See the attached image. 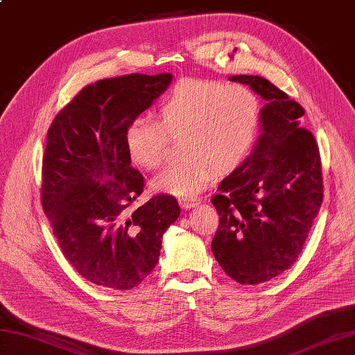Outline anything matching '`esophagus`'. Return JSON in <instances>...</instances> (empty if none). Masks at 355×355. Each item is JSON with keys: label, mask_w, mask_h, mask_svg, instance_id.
<instances>
[{"label": "esophagus", "mask_w": 355, "mask_h": 355, "mask_svg": "<svg viewBox=\"0 0 355 355\" xmlns=\"http://www.w3.org/2000/svg\"><path fill=\"white\" fill-rule=\"evenodd\" d=\"M200 198L198 197H193V198H180V206L183 209H191L200 205Z\"/></svg>", "instance_id": "obj_1"}]
</instances>
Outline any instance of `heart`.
Wrapping results in <instances>:
<instances>
[{"mask_svg": "<svg viewBox=\"0 0 355 355\" xmlns=\"http://www.w3.org/2000/svg\"><path fill=\"white\" fill-rule=\"evenodd\" d=\"M158 119L135 117L125 130L132 164L154 169L164 160L169 135H182V160L150 180L157 192L193 198L218 175L243 163L261 126V102L252 88L221 80L187 78L173 87Z\"/></svg>", "mask_w": 355, "mask_h": 355, "instance_id": "heart-1", "label": "heart"}]
</instances>
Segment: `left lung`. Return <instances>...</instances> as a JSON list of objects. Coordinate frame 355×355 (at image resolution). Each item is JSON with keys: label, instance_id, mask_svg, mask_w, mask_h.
I'll return each instance as SVG.
<instances>
[{"label": "left lung", "instance_id": "obj_1", "mask_svg": "<svg viewBox=\"0 0 355 355\" xmlns=\"http://www.w3.org/2000/svg\"><path fill=\"white\" fill-rule=\"evenodd\" d=\"M267 103L253 153L218 186L212 205L220 225L212 252L243 285L267 282L288 270L304 248L323 200L319 146L300 128L297 102L261 76H232Z\"/></svg>", "mask_w": 355, "mask_h": 355}]
</instances>
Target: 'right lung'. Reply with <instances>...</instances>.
<instances>
[{
	"label": "right lung",
	"mask_w": 355,
	"mask_h": 355,
	"mask_svg": "<svg viewBox=\"0 0 355 355\" xmlns=\"http://www.w3.org/2000/svg\"><path fill=\"white\" fill-rule=\"evenodd\" d=\"M172 74H125L82 88L58 112L42 157L41 200L65 259L96 285L131 290L154 270L182 209L160 193L132 209L145 180L125 148L128 123L166 92Z\"/></svg>",
	"instance_id": "right-lung-1"
}]
</instances>
